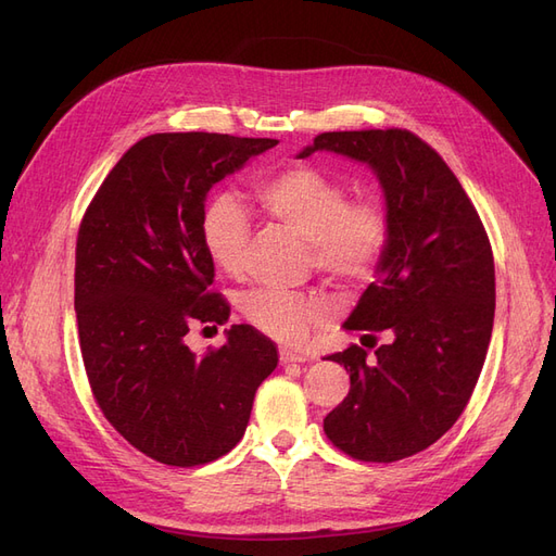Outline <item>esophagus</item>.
I'll return each instance as SVG.
<instances>
[{
    "label": "esophagus",
    "instance_id": "esophagus-1",
    "mask_svg": "<svg viewBox=\"0 0 556 556\" xmlns=\"http://www.w3.org/2000/svg\"><path fill=\"white\" fill-rule=\"evenodd\" d=\"M306 359H308L306 355H299V352H292L288 348L280 350V364H301V362H306Z\"/></svg>",
    "mask_w": 556,
    "mask_h": 556
}]
</instances>
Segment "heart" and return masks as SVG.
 Instances as JSON below:
<instances>
[{
  "label": "heart",
  "mask_w": 556,
  "mask_h": 556,
  "mask_svg": "<svg viewBox=\"0 0 556 556\" xmlns=\"http://www.w3.org/2000/svg\"><path fill=\"white\" fill-rule=\"evenodd\" d=\"M262 211L311 243L319 271L345 282L371 276L390 243V213L378 197L350 199L348 185L317 166L292 164L264 178ZM248 213L233 194H215L201 217L206 255L225 274H239L248 241ZM248 323L276 341L299 343L327 315V301L288 290H252L239 301Z\"/></svg>",
  "instance_id": "1"
}]
</instances>
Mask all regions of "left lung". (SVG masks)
<instances>
[{"label":"left lung","instance_id":"8db88e82","mask_svg":"<svg viewBox=\"0 0 556 556\" xmlns=\"http://www.w3.org/2000/svg\"><path fill=\"white\" fill-rule=\"evenodd\" d=\"M315 150L366 162L390 213L378 278L345 329L390 331L371 357L350 345L327 359L350 374L348 396L325 417L327 439L359 462L390 464L427 450L457 422L490 348L496 278L484 225L445 160L408 129L317 134Z\"/></svg>","mask_w":556,"mask_h":556}]
</instances>
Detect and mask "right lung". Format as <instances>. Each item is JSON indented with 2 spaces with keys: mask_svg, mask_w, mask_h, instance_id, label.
I'll return each mask as SVG.
<instances>
[{
  "mask_svg": "<svg viewBox=\"0 0 556 556\" xmlns=\"http://www.w3.org/2000/svg\"><path fill=\"white\" fill-rule=\"evenodd\" d=\"M276 143L150 134L80 220L74 306L90 390L111 427L160 464L220 459L243 439L257 387L278 366L276 343L250 325H231L227 343L204 355L185 345L192 327L229 317L201 241L206 194Z\"/></svg>",
  "mask_w": 556,
  "mask_h": 556,
  "instance_id": "right-lung-1",
  "label": "right lung"
}]
</instances>
